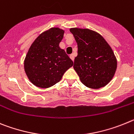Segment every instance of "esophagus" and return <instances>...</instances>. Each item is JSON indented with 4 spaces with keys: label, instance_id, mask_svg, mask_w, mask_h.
<instances>
[{
    "label": "esophagus",
    "instance_id": "1",
    "mask_svg": "<svg viewBox=\"0 0 134 134\" xmlns=\"http://www.w3.org/2000/svg\"><path fill=\"white\" fill-rule=\"evenodd\" d=\"M70 58H71V59L73 61H74V59H75L74 55H73V54H71V55H70Z\"/></svg>",
    "mask_w": 134,
    "mask_h": 134
}]
</instances>
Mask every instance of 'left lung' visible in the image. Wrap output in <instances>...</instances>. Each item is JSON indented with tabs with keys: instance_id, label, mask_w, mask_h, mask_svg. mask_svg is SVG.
I'll return each instance as SVG.
<instances>
[{
	"instance_id": "left-lung-1",
	"label": "left lung",
	"mask_w": 134,
	"mask_h": 134,
	"mask_svg": "<svg viewBox=\"0 0 134 134\" xmlns=\"http://www.w3.org/2000/svg\"><path fill=\"white\" fill-rule=\"evenodd\" d=\"M77 43L73 68L83 85L97 90L109 83L117 69L114 53L103 37L88 29L71 28Z\"/></svg>"
}]
</instances>
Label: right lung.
<instances>
[{"instance_id":"add662e5","label":"right lung","mask_w":134,"mask_h":134,"mask_svg":"<svg viewBox=\"0 0 134 134\" xmlns=\"http://www.w3.org/2000/svg\"><path fill=\"white\" fill-rule=\"evenodd\" d=\"M65 31L53 27L42 32L30 47L24 61L27 77L35 86L48 88L60 81L73 65L59 43Z\"/></svg>"}]
</instances>
